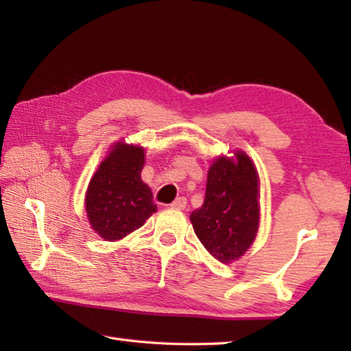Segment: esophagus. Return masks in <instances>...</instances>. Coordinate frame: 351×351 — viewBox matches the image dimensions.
<instances>
[{
	"label": "esophagus",
	"mask_w": 351,
	"mask_h": 351,
	"mask_svg": "<svg viewBox=\"0 0 351 351\" xmlns=\"http://www.w3.org/2000/svg\"><path fill=\"white\" fill-rule=\"evenodd\" d=\"M170 206H171V208H176V210H184V208L187 206V199L182 197V196L178 197V199L175 200V202L171 204Z\"/></svg>",
	"instance_id": "obj_1"
}]
</instances>
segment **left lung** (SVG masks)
Segmentation results:
<instances>
[{"label": "left lung", "instance_id": "8db88e82", "mask_svg": "<svg viewBox=\"0 0 351 351\" xmlns=\"http://www.w3.org/2000/svg\"><path fill=\"white\" fill-rule=\"evenodd\" d=\"M235 155L237 162L223 156L210 167L204 205L190 215L200 243L223 264L244 255L259 225L258 173L247 155Z\"/></svg>", "mask_w": 351, "mask_h": 351}]
</instances>
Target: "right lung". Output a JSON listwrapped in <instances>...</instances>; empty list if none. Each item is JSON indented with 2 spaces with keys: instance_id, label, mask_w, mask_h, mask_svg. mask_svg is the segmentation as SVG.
<instances>
[{
  "instance_id": "right-lung-1",
  "label": "right lung",
  "mask_w": 351,
  "mask_h": 351,
  "mask_svg": "<svg viewBox=\"0 0 351 351\" xmlns=\"http://www.w3.org/2000/svg\"><path fill=\"white\" fill-rule=\"evenodd\" d=\"M145 151L116 145L88 184L87 217L104 240H121L156 211L151 189L141 181Z\"/></svg>"
}]
</instances>
